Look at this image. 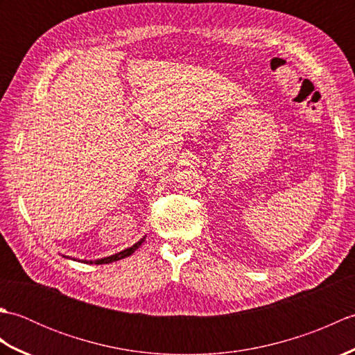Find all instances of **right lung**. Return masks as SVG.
Segmentation results:
<instances>
[{
    "mask_svg": "<svg viewBox=\"0 0 355 355\" xmlns=\"http://www.w3.org/2000/svg\"><path fill=\"white\" fill-rule=\"evenodd\" d=\"M145 238L146 236H143L141 239H139L137 243H135L134 245H131V247H128V248H125V250H122V252H119V253H116V254H111V256H107V258H101V259H93V261H87V259H76V258H70V256H65V254H62L64 258H67V259H73V261H79V262H85V263H96V266H102V263H110V262H116V261H120V259H123V258H128V256H131L135 250H137V248L145 243Z\"/></svg>",
    "mask_w": 355,
    "mask_h": 355,
    "instance_id": "add662e5",
    "label": "right lung"
}]
</instances>
